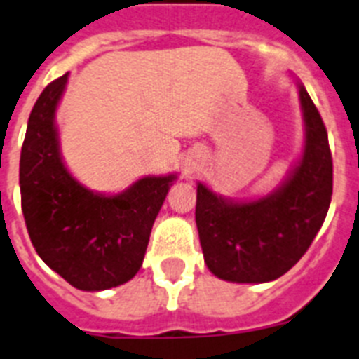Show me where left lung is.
Returning a JSON list of instances; mask_svg holds the SVG:
<instances>
[{
    "label": "left lung",
    "instance_id": "left-lung-1",
    "mask_svg": "<svg viewBox=\"0 0 359 359\" xmlns=\"http://www.w3.org/2000/svg\"><path fill=\"white\" fill-rule=\"evenodd\" d=\"M305 147L287 180L248 203L197 184L198 239L210 272L231 283H268L299 261L327 217L332 197V155L321 114L299 83Z\"/></svg>",
    "mask_w": 359,
    "mask_h": 359
}]
</instances>
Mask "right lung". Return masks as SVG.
<instances>
[{
	"label": "right lung",
	"mask_w": 359,
	"mask_h": 359,
	"mask_svg": "<svg viewBox=\"0 0 359 359\" xmlns=\"http://www.w3.org/2000/svg\"><path fill=\"white\" fill-rule=\"evenodd\" d=\"M67 76L45 87L29 116L20 156L21 210L47 266L78 290H107L140 270L153 222L177 175L144 177L116 195L80 184L63 164L54 122Z\"/></svg>",
	"instance_id": "right-lung-1"
}]
</instances>
